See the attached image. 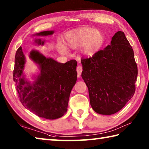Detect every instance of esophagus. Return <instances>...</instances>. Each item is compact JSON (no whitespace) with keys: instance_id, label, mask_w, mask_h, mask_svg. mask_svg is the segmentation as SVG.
<instances>
[{"instance_id":"1","label":"esophagus","mask_w":149,"mask_h":149,"mask_svg":"<svg viewBox=\"0 0 149 149\" xmlns=\"http://www.w3.org/2000/svg\"><path fill=\"white\" fill-rule=\"evenodd\" d=\"M76 70H77V72L78 74V77H80V75H81V72L83 71V68H82L81 65H77Z\"/></svg>"}]
</instances>
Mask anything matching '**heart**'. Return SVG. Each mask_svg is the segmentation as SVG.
<instances>
[{
	"instance_id": "obj_1",
	"label": "heart",
	"mask_w": 149,
	"mask_h": 149,
	"mask_svg": "<svg viewBox=\"0 0 149 149\" xmlns=\"http://www.w3.org/2000/svg\"><path fill=\"white\" fill-rule=\"evenodd\" d=\"M65 43L72 49L81 48V53L86 57H92L101 49L104 41V35L99 30L90 27H81L68 32L64 36ZM57 48L61 53H65L67 49L62 42Z\"/></svg>"
}]
</instances>
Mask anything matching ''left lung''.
<instances>
[{
	"label": "left lung",
	"instance_id": "left-lung-1",
	"mask_svg": "<svg viewBox=\"0 0 149 149\" xmlns=\"http://www.w3.org/2000/svg\"><path fill=\"white\" fill-rule=\"evenodd\" d=\"M81 62L90 104L98 114H114L133 97L137 66L133 50L123 31L116 33L104 50Z\"/></svg>",
	"mask_w": 149,
	"mask_h": 149
}]
</instances>
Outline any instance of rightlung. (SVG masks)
I'll list each match as a JSON object with an SVG mask.
<instances>
[{
	"instance_id": "obj_1",
	"label": "right lung",
	"mask_w": 149,
	"mask_h": 149,
	"mask_svg": "<svg viewBox=\"0 0 149 149\" xmlns=\"http://www.w3.org/2000/svg\"><path fill=\"white\" fill-rule=\"evenodd\" d=\"M54 31H41L33 36H48ZM39 45L45 41L35 39ZM29 58L37 65L40 73L34 75L29 81L24 70L26 57L22 47L15 56L13 79L20 102L27 110L39 117L55 120L67 112L69 98L76 82L77 62L72 60L65 64L58 62L51 58L45 57L38 50H32Z\"/></svg>"
}]
</instances>
